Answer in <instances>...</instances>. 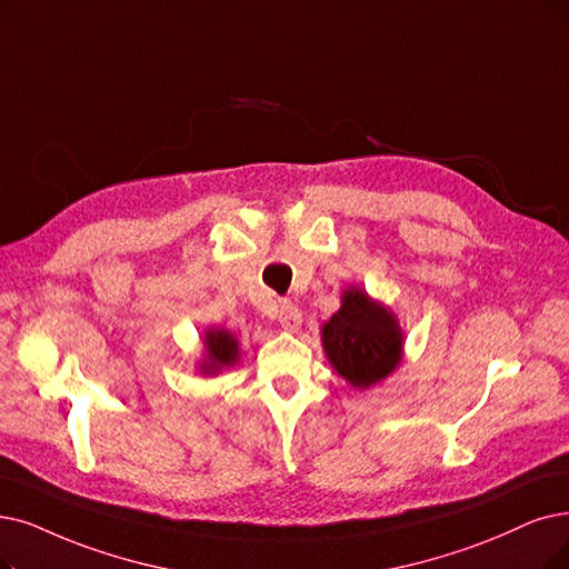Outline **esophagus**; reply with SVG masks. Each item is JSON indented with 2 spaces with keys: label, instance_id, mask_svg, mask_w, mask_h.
I'll list each match as a JSON object with an SVG mask.
<instances>
[{
  "label": "esophagus",
  "instance_id": "34e87169",
  "mask_svg": "<svg viewBox=\"0 0 569 569\" xmlns=\"http://www.w3.org/2000/svg\"><path fill=\"white\" fill-rule=\"evenodd\" d=\"M278 322L287 331H297L301 327V310L291 301H282L278 308Z\"/></svg>",
  "mask_w": 569,
  "mask_h": 569
}]
</instances>
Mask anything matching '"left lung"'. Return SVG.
<instances>
[{"mask_svg":"<svg viewBox=\"0 0 569 569\" xmlns=\"http://www.w3.org/2000/svg\"><path fill=\"white\" fill-rule=\"evenodd\" d=\"M322 348L340 378L367 390L399 367L403 331L390 308L350 287L343 291L340 310L322 325Z\"/></svg>","mask_w":569,"mask_h":569,"instance_id":"1","label":"left lung"}]
</instances>
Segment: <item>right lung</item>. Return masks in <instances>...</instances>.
Returning a JSON list of instances; mask_svg holds the SVG:
<instances>
[{"label":"right lung","instance_id":"right-lung-1","mask_svg":"<svg viewBox=\"0 0 569 569\" xmlns=\"http://www.w3.org/2000/svg\"><path fill=\"white\" fill-rule=\"evenodd\" d=\"M238 340L226 329H208L206 331V359L200 363V371L206 376H214L226 367H233L238 361Z\"/></svg>","mask_w":569,"mask_h":569}]
</instances>
